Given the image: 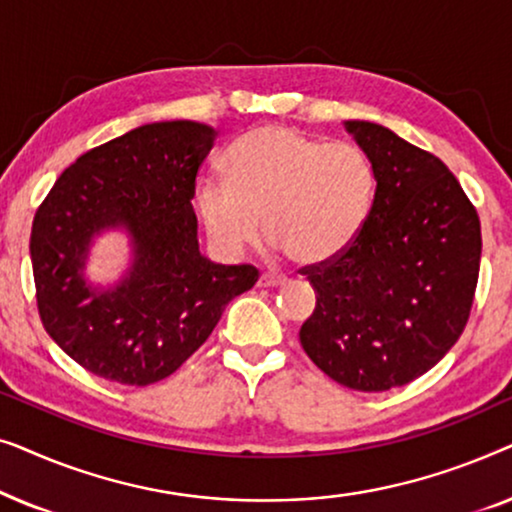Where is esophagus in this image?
Here are the masks:
<instances>
[{
  "mask_svg": "<svg viewBox=\"0 0 512 512\" xmlns=\"http://www.w3.org/2000/svg\"><path fill=\"white\" fill-rule=\"evenodd\" d=\"M282 284H286V279L279 275H272V272H263L261 279H258V286H263V289H275V286H282Z\"/></svg>",
  "mask_w": 512,
  "mask_h": 512,
  "instance_id": "1",
  "label": "esophagus"
}]
</instances>
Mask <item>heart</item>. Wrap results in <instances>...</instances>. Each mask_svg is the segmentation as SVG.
<instances>
[{"label":"heart","instance_id":"1","mask_svg":"<svg viewBox=\"0 0 512 512\" xmlns=\"http://www.w3.org/2000/svg\"><path fill=\"white\" fill-rule=\"evenodd\" d=\"M223 184L195 188V212L216 249L235 254L265 237L298 265L326 263L361 233L373 205L368 158L347 142L324 144L289 125L237 137L219 160Z\"/></svg>","mask_w":512,"mask_h":512}]
</instances>
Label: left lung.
Instances as JSON below:
<instances>
[{"label": "left lung", "instance_id": "left-lung-1", "mask_svg": "<svg viewBox=\"0 0 512 512\" xmlns=\"http://www.w3.org/2000/svg\"><path fill=\"white\" fill-rule=\"evenodd\" d=\"M345 128L373 167L375 198L342 254L300 270L317 293L300 345L342 387L387 391L431 370L464 333L480 219L433 153L377 123Z\"/></svg>", "mask_w": 512, "mask_h": 512}]
</instances>
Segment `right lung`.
<instances>
[{
    "mask_svg": "<svg viewBox=\"0 0 512 512\" xmlns=\"http://www.w3.org/2000/svg\"><path fill=\"white\" fill-rule=\"evenodd\" d=\"M219 132L195 121L135 128L95 146L34 214L30 256L46 333L104 380L146 387L170 377L258 282L254 265L207 261L193 212L195 177ZM129 230L133 265L109 290L82 268L95 234Z\"/></svg>",
    "mask_w": 512,
    "mask_h": 512,
    "instance_id": "add662e5",
    "label": "right lung"
}]
</instances>
